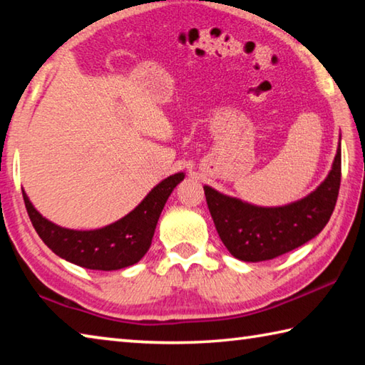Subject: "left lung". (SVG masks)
<instances>
[{"instance_id":"obj_1","label":"left lung","mask_w":365,"mask_h":365,"mask_svg":"<svg viewBox=\"0 0 365 365\" xmlns=\"http://www.w3.org/2000/svg\"><path fill=\"white\" fill-rule=\"evenodd\" d=\"M340 178L339 143L326 180L295 202L262 207L223 195L207 185L204 193L217 233L230 254L242 262H264L303 246L321 233L335 209Z\"/></svg>"}]
</instances>
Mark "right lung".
I'll return each instance as SVG.
<instances>
[{
  "instance_id": "right-lung-1",
  "label": "right lung",
  "mask_w": 365,
  "mask_h": 365,
  "mask_svg": "<svg viewBox=\"0 0 365 365\" xmlns=\"http://www.w3.org/2000/svg\"><path fill=\"white\" fill-rule=\"evenodd\" d=\"M183 178V172L164 178L128 215L103 228L86 231L52 223L33 207L24 190L22 195L38 236L56 255L88 269L113 271L130 267L147 254L164 204Z\"/></svg>"
}]
</instances>
